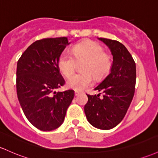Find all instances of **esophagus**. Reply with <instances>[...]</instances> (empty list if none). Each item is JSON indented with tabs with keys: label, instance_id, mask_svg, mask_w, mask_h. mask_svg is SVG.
I'll return each instance as SVG.
<instances>
[{
	"label": "esophagus",
	"instance_id": "obj_1",
	"mask_svg": "<svg viewBox=\"0 0 158 158\" xmlns=\"http://www.w3.org/2000/svg\"><path fill=\"white\" fill-rule=\"evenodd\" d=\"M74 94H75V96H78V95L80 94V92L79 91H75V92H74Z\"/></svg>",
	"mask_w": 158,
	"mask_h": 158
}]
</instances>
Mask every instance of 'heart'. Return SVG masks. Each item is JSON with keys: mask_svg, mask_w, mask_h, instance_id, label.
<instances>
[{"mask_svg": "<svg viewBox=\"0 0 158 158\" xmlns=\"http://www.w3.org/2000/svg\"><path fill=\"white\" fill-rule=\"evenodd\" d=\"M73 54L62 53L58 59V67L61 73L68 77L75 69L77 61H86L82 67L83 73L74 74L67 80V87L76 91H83L88 88L92 82V76L96 80L103 79L112 68L110 55L103 52V47L94 41H85L76 45Z\"/></svg>", "mask_w": 158, "mask_h": 158, "instance_id": "b5f03b06", "label": "heart"}]
</instances>
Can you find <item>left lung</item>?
I'll return each mask as SVG.
<instances>
[{
    "mask_svg": "<svg viewBox=\"0 0 158 158\" xmlns=\"http://www.w3.org/2000/svg\"><path fill=\"white\" fill-rule=\"evenodd\" d=\"M110 49L113 56L112 68L94 90L99 94H87L84 106L88 122L100 130H110L122 121L132 101L136 85V64L127 48L118 41L98 38Z\"/></svg>",
    "mask_w": 158,
    "mask_h": 158,
    "instance_id": "1",
    "label": "left lung"
}]
</instances>
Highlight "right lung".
<instances>
[{"label": "right lung", "instance_id": "1", "mask_svg": "<svg viewBox=\"0 0 158 158\" xmlns=\"http://www.w3.org/2000/svg\"><path fill=\"white\" fill-rule=\"evenodd\" d=\"M69 43L67 37L46 38L33 43L17 63L19 101L31 124L43 131L60 127L74 91L55 90L64 85L58 59Z\"/></svg>", "mask_w": 158, "mask_h": 158}]
</instances>
